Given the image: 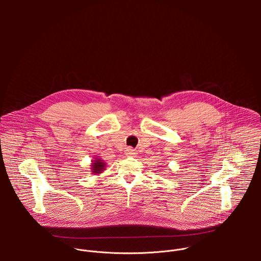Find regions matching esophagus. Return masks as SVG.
Returning <instances> with one entry per match:
<instances>
[{"mask_svg":"<svg viewBox=\"0 0 261 261\" xmlns=\"http://www.w3.org/2000/svg\"><path fill=\"white\" fill-rule=\"evenodd\" d=\"M125 154H126L127 156H134V155L136 154V151L133 150V148H131V147H128V148H126Z\"/></svg>","mask_w":261,"mask_h":261,"instance_id":"esophagus-1","label":"esophagus"}]
</instances>
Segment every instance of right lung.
<instances>
[{"mask_svg":"<svg viewBox=\"0 0 261 261\" xmlns=\"http://www.w3.org/2000/svg\"><path fill=\"white\" fill-rule=\"evenodd\" d=\"M92 172L93 173H101L103 170H104V167H105V163L101 160V159H98V158H95L94 161H92Z\"/></svg>","mask_w":261,"mask_h":261,"instance_id":"right-lung-1","label":"right lung"}]
</instances>
